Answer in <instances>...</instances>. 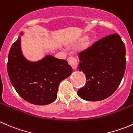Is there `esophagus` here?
Segmentation results:
<instances>
[{"label": "esophagus", "mask_w": 133, "mask_h": 133, "mask_svg": "<svg viewBox=\"0 0 133 133\" xmlns=\"http://www.w3.org/2000/svg\"><path fill=\"white\" fill-rule=\"evenodd\" d=\"M68 62L69 65H71V67L73 69H76V68L77 67V65H78V62H77V60L76 58L73 57V56H70V57H69L68 58Z\"/></svg>", "instance_id": "esophagus-1"}]
</instances>
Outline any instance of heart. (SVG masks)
I'll return each mask as SVG.
<instances>
[{"instance_id": "1", "label": "heart", "mask_w": 133, "mask_h": 133, "mask_svg": "<svg viewBox=\"0 0 133 133\" xmlns=\"http://www.w3.org/2000/svg\"><path fill=\"white\" fill-rule=\"evenodd\" d=\"M82 42V45H81V48L82 49L85 50L87 49L88 48L91 46V43L93 42V39L90 36H86V37H82V38H79L78 39V42Z\"/></svg>"}]
</instances>
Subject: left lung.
Listing matches in <instances>:
<instances>
[{
  "label": "left lung",
  "instance_id": "obj_1",
  "mask_svg": "<svg viewBox=\"0 0 133 133\" xmlns=\"http://www.w3.org/2000/svg\"><path fill=\"white\" fill-rule=\"evenodd\" d=\"M78 68L85 74V86L77 94L89 101H101L110 97L119 86L126 67L125 47L118 34L95 42L78 54Z\"/></svg>",
  "mask_w": 133,
  "mask_h": 133
}]
</instances>
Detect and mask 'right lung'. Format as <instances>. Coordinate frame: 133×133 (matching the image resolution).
Instances as JSON below:
<instances>
[{"mask_svg":"<svg viewBox=\"0 0 133 133\" xmlns=\"http://www.w3.org/2000/svg\"><path fill=\"white\" fill-rule=\"evenodd\" d=\"M7 69L10 82L17 94L28 103L37 105L55 101L60 82L73 71L66 60L51 55L36 62L26 60L22 55L20 37L10 49Z\"/></svg>","mask_w":133,"mask_h":133,"instance_id":"add662e5","label":"right lung"}]
</instances>
